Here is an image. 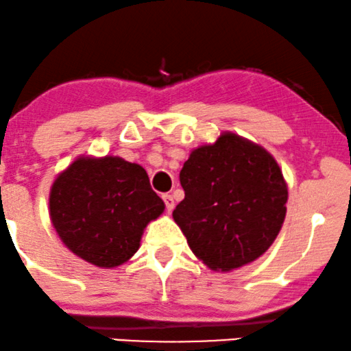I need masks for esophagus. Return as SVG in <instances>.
Segmentation results:
<instances>
[{
    "label": "esophagus",
    "instance_id": "obj_1",
    "mask_svg": "<svg viewBox=\"0 0 351 351\" xmlns=\"http://www.w3.org/2000/svg\"><path fill=\"white\" fill-rule=\"evenodd\" d=\"M162 199H163V202H165L167 212H171L173 208H175V199H173L171 194H163Z\"/></svg>",
    "mask_w": 351,
    "mask_h": 351
}]
</instances>
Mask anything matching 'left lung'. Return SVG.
I'll list each match as a JSON object with an SVG mask.
<instances>
[{
    "label": "left lung",
    "mask_w": 351,
    "mask_h": 351,
    "mask_svg": "<svg viewBox=\"0 0 351 351\" xmlns=\"http://www.w3.org/2000/svg\"><path fill=\"white\" fill-rule=\"evenodd\" d=\"M173 219L191 251L214 270L238 269L269 250L287 214L282 170L267 150L233 132L193 150L180 173Z\"/></svg>",
    "instance_id": "8db88e82"
}]
</instances>
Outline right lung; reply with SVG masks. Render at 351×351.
<instances>
[{
    "instance_id": "add662e5",
    "label": "right lung",
    "mask_w": 351,
    "mask_h": 351,
    "mask_svg": "<svg viewBox=\"0 0 351 351\" xmlns=\"http://www.w3.org/2000/svg\"><path fill=\"white\" fill-rule=\"evenodd\" d=\"M163 208L144 168L119 157H79L60 173L50 193L51 223L61 241L106 269L139 250L144 228Z\"/></svg>"
}]
</instances>
